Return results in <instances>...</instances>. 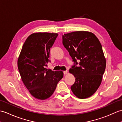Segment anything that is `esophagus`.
Masks as SVG:
<instances>
[{"instance_id":"obj_1","label":"esophagus","mask_w":122,"mask_h":122,"mask_svg":"<svg viewBox=\"0 0 122 122\" xmlns=\"http://www.w3.org/2000/svg\"><path fill=\"white\" fill-rule=\"evenodd\" d=\"M63 73H64V75H66V74H67V73H68V71L66 70V71H63Z\"/></svg>"}]
</instances>
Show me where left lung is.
<instances>
[{
  "instance_id": "1",
  "label": "left lung",
  "mask_w": 122,
  "mask_h": 122,
  "mask_svg": "<svg viewBox=\"0 0 122 122\" xmlns=\"http://www.w3.org/2000/svg\"><path fill=\"white\" fill-rule=\"evenodd\" d=\"M62 42L76 65L79 61L69 70L76 78L72 92L81 99L91 97L101 84L106 67L99 40L92 32L77 31L64 34Z\"/></svg>"
}]
</instances>
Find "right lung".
Wrapping results in <instances>:
<instances>
[{
	"mask_svg": "<svg viewBox=\"0 0 122 122\" xmlns=\"http://www.w3.org/2000/svg\"><path fill=\"white\" fill-rule=\"evenodd\" d=\"M58 33L36 32L28 37L18 59V68L24 84L33 97L45 100L50 97L63 77L62 71L46 68L50 48Z\"/></svg>",
	"mask_w": 122,
	"mask_h": 122,
	"instance_id": "add662e5",
	"label": "right lung"
}]
</instances>
